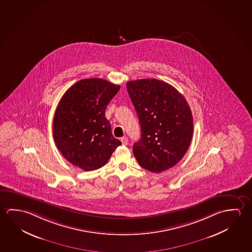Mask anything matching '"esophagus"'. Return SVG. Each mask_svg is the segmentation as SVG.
Returning <instances> with one entry per match:
<instances>
[{
  "mask_svg": "<svg viewBox=\"0 0 252 252\" xmlns=\"http://www.w3.org/2000/svg\"><path fill=\"white\" fill-rule=\"evenodd\" d=\"M121 142H122V144L126 145L128 142L127 137H122L121 138Z\"/></svg>",
  "mask_w": 252,
  "mask_h": 252,
  "instance_id": "obj_1",
  "label": "esophagus"
}]
</instances>
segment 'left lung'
Returning a JSON list of instances; mask_svg holds the SVG:
<instances>
[{
    "instance_id": "8db88e82",
    "label": "left lung",
    "mask_w": 252,
    "mask_h": 252,
    "mask_svg": "<svg viewBox=\"0 0 252 252\" xmlns=\"http://www.w3.org/2000/svg\"><path fill=\"white\" fill-rule=\"evenodd\" d=\"M126 88L140 121V140L132 147L137 161L157 173L176 165L189 149L193 132L186 98L157 79L131 81Z\"/></svg>"
}]
</instances>
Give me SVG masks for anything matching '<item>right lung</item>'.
<instances>
[{
    "label": "right lung",
    "mask_w": 252,
    "mask_h": 252,
    "mask_svg": "<svg viewBox=\"0 0 252 252\" xmlns=\"http://www.w3.org/2000/svg\"><path fill=\"white\" fill-rule=\"evenodd\" d=\"M120 89L103 79H83L62 96L53 133L56 147L73 165L85 171L99 169L121 145L104 114Z\"/></svg>",
    "instance_id": "add662e5"
}]
</instances>
